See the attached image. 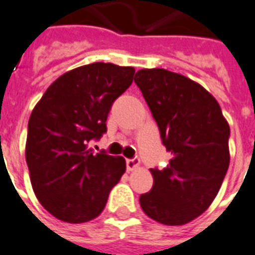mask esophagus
I'll list each match as a JSON object with an SVG mask.
<instances>
[{"mask_svg": "<svg viewBox=\"0 0 255 255\" xmlns=\"http://www.w3.org/2000/svg\"><path fill=\"white\" fill-rule=\"evenodd\" d=\"M126 166H127V171L135 170L136 167L139 166V159L137 158L127 159V160H126Z\"/></svg>", "mask_w": 255, "mask_h": 255, "instance_id": "34e87169", "label": "esophagus"}]
</instances>
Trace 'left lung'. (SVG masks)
Wrapping results in <instances>:
<instances>
[{
  "label": "left lung",
  "instance_id": "8db88e82",
  "mask_svg": "<svg viewBox=\"0 0 255 255\" xmlns=\"http://www.w3.org/2000/svg\"><path fill=\"white\" fill-rule=\"evenodd\" d=\"M163 145L171 153L166 168H152L153 186L141 194L149 218L184 225L205 213L229 168L230 127L218 102L202 85L162 68L135 75Z\"/></svg>",
  "mask_w": 255,
  "mask_h": 255
}]
</instances>
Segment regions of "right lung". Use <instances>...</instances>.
Segmentation results:
<instances>
[{
    "label": "right lung",
    "instance_id": "1",
    "mask_svg": "<svg viewBox=\"0 0 255 255\" xmlns=\"http://www.w3.org/2000/svg\"><path fill=\"white\" fill-rule=\"evenodd\" d=\"M135 69L93 63L60 76L34 107L28 123L26 163L38 201L69 223L100 215L126 160L88 149L107 132L112 104L129 88Z\"/></svg>",
    "mask_w": 255,
    "mask_h": 255
}]
</instances>
